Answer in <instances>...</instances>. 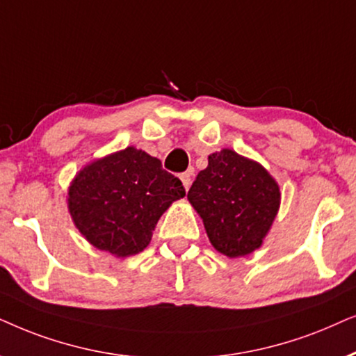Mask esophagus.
Masks as SVG:
<instances>
[{"instance_id":"esophagus-1","label":"esophagus","mask_w":356,"mask_h":356,"mask_svg":"<svg viewBox=\"0 0 356 356\" xmlns=\"http://www.w3.org/2000/svg\"><path fill=\"white\" fill-rule=\"evenodd\" d=\"M181 181L184 184V187H186V191H188V187H191V182H192V172H191V170H188V172L181 174Z\"/></svg>"}]
</instances>
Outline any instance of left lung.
<instances>
[{
	"label": "left lung",
	"mask_w": 356,
	"mask_h": 356,
	"mask_svg": "<svg viewBox=\"0 0 356 356\" xmlns=\"http://www.w3.org/2000/svg\"><path fill=\"white\" fill-rule=\"evenodd\" d=\"M187 198L213 248L233 259L262 245L280 208V187L259 163L221 149L208 156Z\"/></svg>",
	"instance_id": "left-lung-1"
}]
</instances>
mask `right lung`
Masks as SVG:
<instances>
[{
    "instance_id": "obj_1",
    "label": "right lung",
    "mask_w": 356,
    "mask_h": 356,
    "mask_svg": "<svg viewBox=\"0 0 356 356\" xmlns=\"http://www.w3.org/2000/svg\"><path fill=\"white\" fill-rule=\"evenodd\" d=\"M182 197V182L164 170L158 158L129 146L76 174L68 210L94 248L129 257L149 244L161 215Z\"/></svg>"
}]
</instances>
